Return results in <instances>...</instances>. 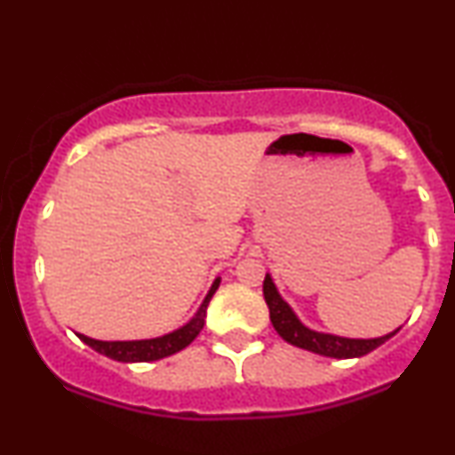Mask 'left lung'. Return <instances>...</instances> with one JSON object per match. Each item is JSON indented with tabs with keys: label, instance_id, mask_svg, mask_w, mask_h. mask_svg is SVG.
I'll return each instance as SVG.
<instances>
[{
	"label": "left lung",
	"instance_id": "left-lung-1",
	"mask_svg": "<svg viewBox=\"0 0 455 455\" xmlns=\"http://www.w3.org/2000/svg\"><path fill=\"white\" fill-rule=\"evenodd\" d=\"M262 294H265L267 307H269L271 324L283 341H288L290 346L307 349V352L328 355V358H360V355L373 352L381 343H386L398 331L396 328L390 335L377 339H347L328 335V332H317L305 326L297 317V314H294L292 307L280 297L269 273H267L265 282H262Z\"/></svg>",
	"mask_w": 455,
	"mask_h": 455
}]
</instances>
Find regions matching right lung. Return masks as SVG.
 Returning <instances> with one entry per match:
<instances>
[{
    "instance_id": "add662e5",
    "label": "right lung",
    "mask_w": 455,
    "mask_h": 455,
    "mask_svg": "<svg viewBox=\"0 0 455 455\" xmlns=\"http://www.w3.org/2000/svg\"><path fill=\"white\" fill-rule=\"evenodd\" d=\"M218 286H220V277H216V282L212 283L210 292L201 303V307L196 314L193 315V320L186 322L182 328L178 331L169 332V335L156 337V339H141V341H97V339H91L86 335H78L80 341H84L86 346L95 349L108 358L118 360V363H150V360H161L167 358L180 349H184L186 346L195 341L196 335L204 331L205 324V314H207V305L216 292Z\"/></svg>"
}]
</instances>
